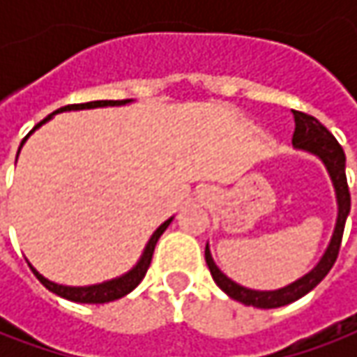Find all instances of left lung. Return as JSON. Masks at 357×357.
Returning <instances> with one entry per match:
<instances>
[{"instance_id":"obj_1","label":"left lung","mask_w":357,"mask_h":357,"mask_svg":"<svg viewBox=\"0 0 357 357\" xmlns=\"http://www.w3.org/2000/svg\"><path fill=\"white\" fill-rule=\"evenodd\" d=\"M294 113V135H292V144L296 149H304L310 151L314 155L322 158L324 165L328 167L330 176L334 181L337 195V222L336 230H334V236L332 242L328 246V250L324 254V258L320 260V264L314 268L312 272H308L304 278L296 280L294 284L280 288V290H272V292H258V290H248L244 286H240L236 282H232L227 278L218 266L214 264L213 256L208 252V246L204 248V258H206V264L208 270L213 274L214 282L218 284L220 290H225L232 300H238L246 306H254V308H280L286 304H292L298 298L306 296L310 290H314L320 282L326 278V274L332 270L334 262H336L337 254H340V244H342V236H344V227H346V218L350 214V188H348V178H346V155H344V149L342 144L337 143L336 137L330 132V130L324 127L322 123L316 117H312L308 113H302V111H292Z\"/></svg>"}]
</instances>
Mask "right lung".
Instances as JSON below:
<instances>
[{
    "mask_svg": "<svg viewBox=\"0 0 357 357\" xmlns=\"http://www.w3.org/2000/svg\"><path fill=\"white\" fill-rule=\"evenodd\" d=\"M127 103V99L125 101H89V103H79V105H67V107H61V109H57L55 113H61V111H73V109H93V107H113V105H123ZM53 113V115H55ZM47 119H51L49 115ZM47 119H43L41 123H37L35 125V129L37 127H41ZM33 129V130H35ZM31 130V132H33ZM29 137V135H27ZM25 137V139H27ZM25 139H23V143H25ZM21 143V144H23ZM171 225V220H167V222H162L160 227L155 230V234L151 236L149 240V244H146V248H144V254L141 256V260H139V264L132 268L130 272H127L125 276H121V278H115V280L111 282H103V284H95V286H85V288H71V286H61V284H53V282H49L47 278H43L35 268L33 274L37 276V280L41 282L45 288H47L49 292H53V294L61 296L65 300H71V302H79V304H105V302H113V300H119V298H123V296H127L130 290H135L141 280L144 278V274H146V270L151 266V260H153V252H155V246H157V240L160 238V234L167 230V227Z\"/></svg>",
    "mask_w": 357,
    "mask_h": 357,
    "instance_id": "obj_1",
    "label": "right lung"
}]
</instances>
